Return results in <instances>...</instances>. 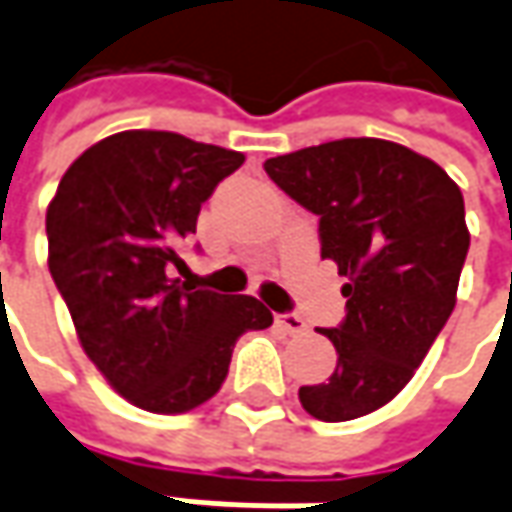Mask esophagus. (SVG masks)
<instances>
[{
	"instance_id": "obj_1",
	"label": "esophagus",
	"mask_w": 512,
	"mask_h": 512,
	"mask_svg": "<svg viewBox=\"0 0 512 512\" xmlns=\"http://www.w3.org/2000/svg\"><path fill=\"white\" fill-rule=\"evenodd\" d=\"M274 323L283 328L286 334H291V337H300V334H306V331H309L306 320H303V317H297V314H277V317H274Z\"/></svg>"
}]
</instances>
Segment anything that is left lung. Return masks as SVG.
<instances>
[{"mask_svg": "<svg viewBox=\"0 0 512 512\" xmlns=\"http://www.w3.org/2000/svg\"><path fill=\"white\" fill-rule=\"evenodd\" d=\"M274 184L320 215L323 257L337 263L345 314L323 328L337 368L303 385L314 419L374 414L411 382L456 306L470 232L462 189L436 161L382 138H340L269 158Z\"/></svg>", "mask_w": 512, "mask_h": 512, "instance_id": "8db88e82", "label": "left lung"}]
</instances>
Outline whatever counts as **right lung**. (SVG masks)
<instances>
[{"mask_svg":"<svg viewBox=\"0 0 512 512\" xmlns=\"http://www.w3.org/2000/svg\"><path fill=\"white\" fill-rule=\"evenodd\" d=\"M243 152L164 130L107 135L47 203V266L101 377L135 408L186 414L221 391L243 331L272 326L249 294L169 277L201 203Z\"/></svg>","mask_w":512,"mask_h":512,"instance_id":"obj_1","label":"right lung"}]
</instances>
